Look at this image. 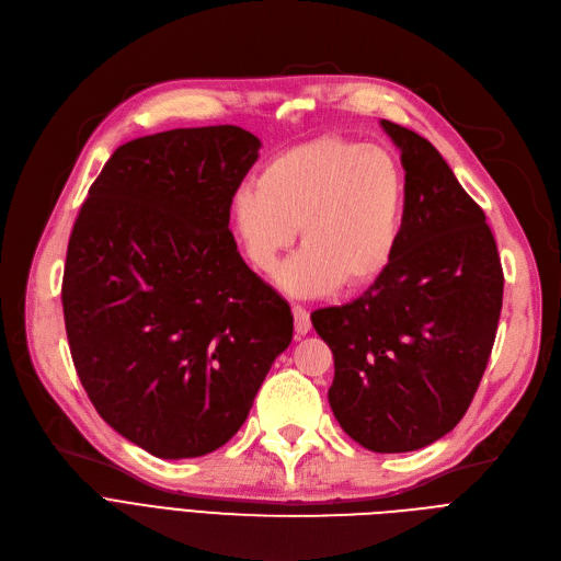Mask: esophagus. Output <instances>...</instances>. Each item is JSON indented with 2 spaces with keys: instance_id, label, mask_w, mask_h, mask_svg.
I'll list each match as a JSON object with an SVG mask.
<instances>
[{
  "instance_id": "34e87169",
  "label": "esophagus",
  "mask_w": 561,
  "mask_h": 561,
  "mask_svg": "<svg viewBox=\"0 0 561 561\" xmlns=\"http://www.w3.org/2000/svg\"><path fill=\"white\" fill-rule=\"evenodd\" d=\"M293 320H296V332H298L300 336L309 334V330H311V318H309V311H307L305 307L293 305Z\"/></svg>"
}]
</instances>
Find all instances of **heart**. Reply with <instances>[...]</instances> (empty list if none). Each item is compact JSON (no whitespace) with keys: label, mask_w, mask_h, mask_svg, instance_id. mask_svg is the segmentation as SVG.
Segmentation results:
<instances>
[{"label":"heart","mask_w":561,"mask_h":561,"mask_svg":"<svg viewBox=\"0 0 561 561\" xmlns=\"http://www.w3.org/2000/svg\"><path fill=\"white\" fill-rule=\"evenodd\" d=\"M407 209V180L385 147L325 136L279 152L256 186L231 199L248 259L273 271L300 225L302 248L277 275L293 296L364 286L389 268Z\"/></svg>","instance_id":"b5f03b06"}]
</instances>
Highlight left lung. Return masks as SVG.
Returning a JSON list of instances; mask_svg holds the SVG:
<instances>
[{"mask_svg":"<svg viewBox=\"0 0 561 561\" xmlns=\"http://www.w3.org/2000/svg\"><path fill=\"white\" fill-rule=\"evenodd\" d=\"M407 209L389 268L343 307L311 313L334 355L330 407L373 453L446 436L484 375L503 309V265L486 216L436 147L396 123Z\"/></svg>","mask_w":561,"mask_h":561,"instance_id":"left-lung-1","label":"left lung"}]
</instances>
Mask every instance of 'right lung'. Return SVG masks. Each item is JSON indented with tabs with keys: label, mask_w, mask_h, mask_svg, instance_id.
I'll return each mask as SVG.
<instances>
[{
	"label": "right lung",
	"mask_w": 561,
	"mask_h": 561,
	"mask_svg": "<svg viewBox=\"0 0 561 561\" xmlns=\"http://www.w3.org/2000/svg\"><path fill=\"white\" fill-rule=\"evenodd\" d=\"M259 147L233 125L129 140L70 233L61 300L77 375L98 414L161 459L225 446L293 339L288 302L229 231Z\"/></svg>",
	"instance_id": "right-lung-1"
}]
</instances>
